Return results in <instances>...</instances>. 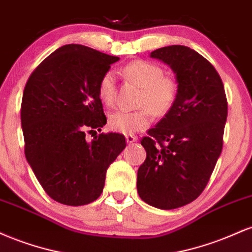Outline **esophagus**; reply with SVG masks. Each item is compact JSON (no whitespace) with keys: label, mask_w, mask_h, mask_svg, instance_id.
Listing matches in <instances>:
<instances>
[{"label":"esophagus","mask_w":252,"mask_h":252,"mask_svg":"<svg viewBox=\"0 0 252 252\" xmlns=\"http://www.w3.org/2000/svg\"><path fill=\"white\" fill-rule=\"evenodd\" d=\"M126 143L130 144V143L136 142V141H137V137H136V136H134V135H126Z\"/></svg>","instance_id":"1"}]
</instances>
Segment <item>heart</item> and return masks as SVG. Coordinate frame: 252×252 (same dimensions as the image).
<instances>
[{
  "instance_id": "1",
  "label": "heart",
  "mask_w": 252,
  "mask_h": 252,
  "mask_svg": "<svg viewBox=\"0 0 252 252\" xmlns=\"http://www.w3.org/2000/svg\"><path fill=\"white\" fill-rule=\"evenodd\" d=\"M124 76L130 82L140 85L137 98L140 109L134 111L117 110L109 117L110 128L124 135H134L147 129L152 123V112L163 116L174 105L178 94V84L174 78L163 74V68L147 60H135L123 68ZM98 96L105 105H112L116 98V76L106 71L98 83Z\"/></svg>"
}]
</instances>
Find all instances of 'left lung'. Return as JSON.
<instances>
[{"instance_id":"obj_1","label":"left lung","mask_w":252,"mask_h":252,"mask_svg":"<svg viewBox=\"0 0 252 252\" xmlns=\"http://www.w3.org/2000/svg\"><path fill=\"white\" fill-rule=\"evenodd\" d=\"M150 57L172 68L178 94L141 141L147 158L137 170V192L156 209L173 210L195 200L206 187L222 149L227 100L218 72L194 50L173 45Z\"/></svg>"}]
</instances>
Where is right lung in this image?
<instances>
[{
    "instance_id": "obj_1",
    "label": "right lung",
    "mask_w": 252,
    "mask_h": 252,
    "mask_svg": "<svg viewBox=\"0 0 252 252\" xmlns=\"http://www.w3.org/2000/svg\"><path fill=\"white\" fill-rule=\"evenodd\" d=\"M118 60L86 46L65 45L46 58L26 84L21 104L26 158L45 192L60 204L80 206L99 198L106 170L126 148V138L116 132L85 138L106 124L98 83Z\"/></svg>"
}]
</instances>
